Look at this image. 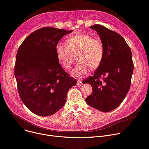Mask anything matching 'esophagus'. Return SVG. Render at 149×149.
I'll return each mask as SVG.
<instances>
[{
    "instance_id": "1",
    "label": "esophagus",
    "mask_w": 149,
    "mask_h": 149,
    "mask_svg": "<svg viewBox=\"0 0 149 149\" xmlns=\"http://www.w3.org/2000/svg\"><path fill=\"white\" fill-rule=\"evenodd\" d=\"M82 84H83V82H82L81 80H78L77 81V85H78V86H81Z\"/></svg>"
}]
</instances>
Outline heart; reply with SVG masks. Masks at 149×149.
<instances>
[{
	"label": "heart",
	"mask_w": 149,
	"mask_h": 149,
	"mask_svg": "<svg viewBox=\"0 0 149 149\" xmlns=\"http://www.w3.org/2000/svg\"><path fill=\"white\" fill-rule=\"evenodd\" d=\"M66 45L56 44L55 53L57 60L65 69L71 68L77 54L80 61L72 72L75 78L86 75L90 68L100 66L104 56V46L101 40L83 32L71 35L65 39Z\"/></svg>",
	"instance_id": "b5f03b06"
}]
</instances>
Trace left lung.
Listing matches in <instances>:
<instances>
[{
	"label": "left lung",
	"mask_w": 149,
	"mask_h": 149,
	"mask_svg": "<svg viewBox=\"0 0 149 149\" xmlns=\"http://www.w3.org/2000/svg\"><path fill=\"white\" fill-rule=\"evenodd\" d=\"M91 29L100 35L104 53L93 75L83 81L93 88V92L85 100L91 107L109 112L121 104L130 88L134 71L132 52L118 33L100 24H95Z\"/></svg>",
	"instance_id": "obj_1"
}]
</instances>
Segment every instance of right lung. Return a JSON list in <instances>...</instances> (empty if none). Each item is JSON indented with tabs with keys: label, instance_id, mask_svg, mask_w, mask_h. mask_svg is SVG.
<instances>
[{
	"label": "right lung",
	"instance_id": "1",
	"mask_svg": "<svg viewBox=\"0 0 149 149\" xmlns=\"http://www.w3.org/2000/svg\"><path fill=\"white\" fill-rule=\"evenodd\" d=\"M73 31L44 27L29 35L19 47L14 67L18 94L30 111L48 116L62 108L69 89L77 84L59 63L55 47Z\"/></svg>",
	"mask_w": 149,
	"mask_h": 149
}]
</instances>
